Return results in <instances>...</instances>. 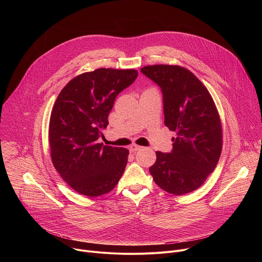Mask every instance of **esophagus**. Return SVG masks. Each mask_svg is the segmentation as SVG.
I'll list each match as a JSON object with an SVG mask.
<instances>
[{
	"label": "esophagus",
	"instance_id": "34e87169",
	"mask_svg": "<svg viewBox=\"0 0 262 262\" xmlns=\"http://www.w3.org/2000/svg\"><path fill=\"white\" fill-rule=\"evenodd\" d=\"M142 147L141 146H139V145H130L129 146V151L130 152H136V151H138V150H140V149H141Z\"/></svg>",
	"mask_w": 262,
	"mask_h": 262
}]
</instances>
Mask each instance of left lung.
<instances>
[{"label":"left lung","instance_id":"8db88e82","mask_svg":"<svg viewBox=\"0 0 262 262\" xmlns=\"http://www.w3.org/2000/svg\"><path fill=\"white\" fill-rule=\"evenodd\" d=\"M141 72L161 87L165 125L176 133L172 151H157L149 172L167 193H191L203 184L221 156L223 132L214 101L200 80L184 67L149 65Z\"/></svg>","mask_w":262,"mask_h":262}]
</instances>
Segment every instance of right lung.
Instances as JSON below:
<instances>
[{
	"label": "right lung",
	"mask_w": 262,
	"mask_h": 262,
	"mask_svg": "<svg viewBox=\"0 0 262 262\" xmlns=\"http://www.w3.org/2000/svg\"><path fill=\"white\" fill-rule=\"evenodd\" d=\"M138 77L136 69L98 68L67 83L51 113L54 167L76 192L97 197L113 190L127 164L126 148L99 143L117 95Z\"/></svg>",
	"instance_id": "add662e5"
}]
</instances>
